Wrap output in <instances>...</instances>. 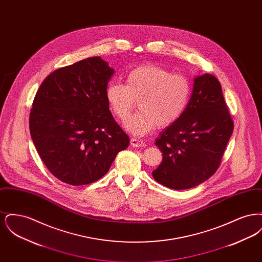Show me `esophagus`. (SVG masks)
<instances>
[{
  "instance_id": "1",
  "label": "esophagus",
  "mask_w": 262,
  "mask_h": 262,
  "mask_svg": "<svg viewBox=\"0 0 262 262\" xmlns=\"http://www.w3.org/2000/svg\"><path fill=\"white\" fill-rule=\"evenodd\" d=\"M130 144L134 147H144L146 145L145 142H143L142 140H140L138 138H135V137L130 139Z\"/></svg>"
}]
</instances>
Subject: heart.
<instances>
[{
  "mask_svg": "<svg viewBox=\"0 0 262 262\" xmlns=\"http://www.w3.org/2000/svg\"><path fill=\"white\" fill-rule=\"evenodd\" d=\"M192 86L187 76L173 74L157 63H143L125 76V85L111 83L106 99L115 116L125 121L137 105L139 111L125 124L136 137H143L157 125L174 124L185 113Z\"/></svg>",
  "mask_w": 262,
  "mask_h": 262,
  "instance_id": "b5f03b06",
  "label": "heart"
}]
</instances>
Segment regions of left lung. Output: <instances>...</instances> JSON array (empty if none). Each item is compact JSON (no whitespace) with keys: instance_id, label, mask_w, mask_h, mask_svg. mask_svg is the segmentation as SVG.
<instances>
[{"instance_id":"left-lung-1","label":"left lung","mask_w":262,"mask_h":262,"mask_svg":"<svg viewBox=\"0 0 262 262\" xmlns=\"http://www.w3.org/2000/svg\"><path fill=\"white\" fill-rule=\"evenodd\" d=\"M233 129L219 80L208 74L195 77L186 111L156 139L163 160L153 178L174 189L199 186L218 170Z\"/></svg>"}]
</instances>
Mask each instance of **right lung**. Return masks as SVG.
I'll list each match as a JSON object with an SVG mask.
<instances>
[{"label":"right lung","mask_w":262,"mask_h":262,"mask_svg":"<svg viewBox=\"0 0 262 262\" xmlns=\"http://www.w3.org/2000/svg\"><path fill=\"white\" fill-rule=\"evenodd\" d=\"M113 74L100 57L88 58L54 71L34 97L31 138L48 170L66 184L98 181L129 144L106 99Z\"/></svg>","instance_id":"1"}]
</instances>
